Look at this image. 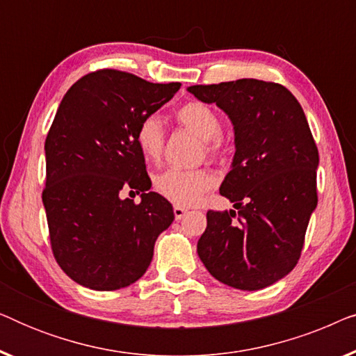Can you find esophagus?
Here are the masks:
<instances>
[{"instance_id": "1", "label": "esophagus", "mask_w": 356, "mask_h": 356, "mask_svg": "<svg viewBox=\"0 0 356 356\" xmlns=\"http://www.w3.org/2000/svg\"><path fill=\"white\" fill-rule=\"evenodd\" d=\"M173 213H175V218H177V220H181V218L188 213V209L179 207V206H175V207H173Z\"/></svg>"}]
</instances>
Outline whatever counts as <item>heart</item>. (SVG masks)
<instances>
[{"mask_svg":"<svg viewBox=\"0 0 356 356\" xmlns=\"http://www.w3.org/2000/svg\"><path fill=\"white\" fill-rule=\"evenodd\" d=\"M175 120L202 139L204 150L211 157H220L227 152L228 140L220 133L222 120L211 105L197 100L188 102L175 111ZM136 140L140 152L150 162H157L162 157L165 131L157 116H145L140 121L136 131ZM212 184L213 177L206 168H168L154 179L155 191L177 206H191L212 188Z\"/></svg>","mask_w":356,"mask_h":356,"instance_id":"obj_1","label":"heart"}]
</instances>
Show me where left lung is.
Listing matches in <instances>:
<instances>
[{
    "instance_id": "1",
    "label": "left lung",
    "mask_w": 356,
    "mask_h": 356,
    "mask_svg": "<svg viewBox=\"0 0 356 356\" xmlns=\"http://www.w3.org/2000/svg\"><path fill=\"white\" fill-rule=\"evenodd\" d=\"M230 116L236 152L220 194L236 211H207L197 254L222 284L266 289L298 264L318 206L319 154L305 111L277 82L238 79L188 87Z\"/></svg>"
}]
</instances>
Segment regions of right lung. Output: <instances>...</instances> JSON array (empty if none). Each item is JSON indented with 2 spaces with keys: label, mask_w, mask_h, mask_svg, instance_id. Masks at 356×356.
<instances>
[{
  "label": "right lung",
  "mask_w": 356,
  "mask_h": 356,
  "mask_svg": "<svg viewBox=\"0 0 356 356\" xmlns=\"http://www.w3.org/2000/svg\"><path fill=\"white\" fill-rule=\"evenodd\" d=\"M179 87L99 70L74 82L58 106L45 139L42 201L53 256L82 286L110 291L134 284L157 236L172 225V204L149 191L136 131ZM121 188L140 192L141 202L121 200Z\"/></svg>",
  "instance_id": "1"
}]
</instances>
